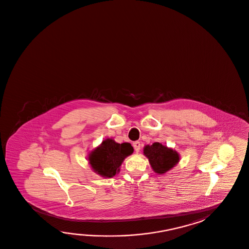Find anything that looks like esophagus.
Masks as SVG:
<instances>
[{
  "mask_svg": "<svg viewBox=\"0 0 249 249\" xmlns=\"http://www.w3.org/2000/svg\"><path fill=\"white\" fill-rule=\"evenodd\" d=\"M133 147H134L136 152H139V151H140V147H141V142H138V141L133 142Z\"/></svg>",
  "mask_w": 249,
  "mask_h": 249,
  "instance_id": "obj_1",
  "label": "esophagus"
}]
</instances>
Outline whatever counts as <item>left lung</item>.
<instances>
[{"mask_svg": "<svg viewBox=\"0 0 249 249\" xmlns=\"http://www.w3.org/2000/svg\"><path fill=\"white\" fill-rule=\"evenodd\" d=\"M143 153L148 158L152 169L157 174L167 172L179 161L178 152L158 142L146 145L143 148Z\"/></svg>", "mask_w": 249, "mask_h": 249, "instance_id": "left-lung-1", "label": "left lung"}]
</instances>
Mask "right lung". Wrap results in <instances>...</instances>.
<instances>
[{
    "label": "right lung",
    "mask_w": 249,
    "mask_h": 249,
    "mask_svg": "<svg viewBox=\"0 0 249 249\" xmlns=\"http://www.w3.org/2000/svg\"><path fill=\"white\" fill-rule=\"evenodd\" d=\"M133 151L129 142L118 143L112 139H107L89 154V160L97 174L104 178H112L120 171L124 159L132 154Z\"/></svg>",
    "instance_id": "obj_1"
}]
</instances>
